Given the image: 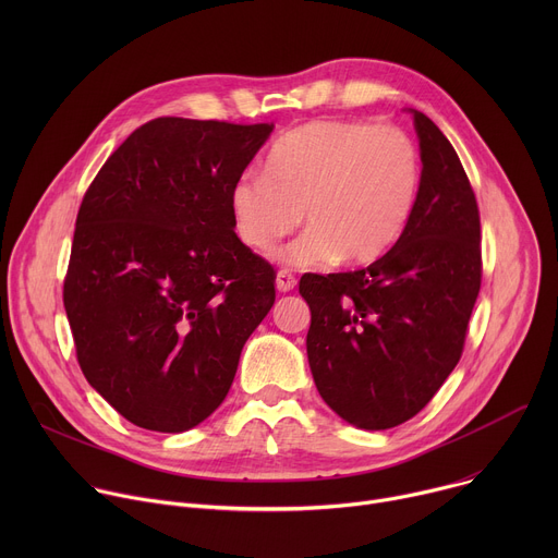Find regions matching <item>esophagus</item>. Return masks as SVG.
<instances>
[{
	"label": "esophagus",
	"instance_id": "esophagus-1",
	"mask_svg": "<svg viewBox=\"0 0 558 558\" xmlns=\"http://www.w3.org/2000/svg\"><path fill=\"white\" fill-rule=\"evenodd\" d=\"M295 284H298V280H295V276H293L289 269H280V271H278V276H276V289H278L280 293L291 291Z\"/></svg>",
	"mask_w": 558,
	"mask_h": 558
}]
</instances>
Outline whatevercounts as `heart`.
Returning <instances> with one entry per match:
<instances>
[{"label":"heart","instance_id":"heart-1","mask_svg":"<svg viewBox=\"0 0 558 558\" xmlns=\"http://www.w3.org/2000/svg\"><path fill=\"white\" fill-rule=\"evenodd\" d=\"M267 174H243L229 207L238 238L267 252L304 218L308 229L280 252L298 267L366 265L407 229L420 187V154L397 125L311 121L274 143Z\"/></svg>","mask_w":558,"mask_h":558}]
</instances>
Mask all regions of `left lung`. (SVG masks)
<instances>
[{"instance_id": "1", "label": "left lung", "mask_w": 558, "mask_h": 558, "mask_svg": "<svg viewBox=\"0 0 558 558\" xmlns=\"http://www.w3.org/2000/svg\"><path fill=\"white\" fill-rule=\"evenodd\" d=\"M422 181L390 252L344 274H304L306 355L323 400L349 424L415 417L457 366L482 289V222L450 141L413 110Z\"/></svg>"}]
</instances>
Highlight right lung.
<instances>
[{"label":"right lung","instance_id":"1","mask_svg":"<svg viewBox=\"0 0 558 558\" xmlns=\"http://www.w3.org/2000/svg\"><path fill=\"white\" fill-rule=\"evenodd\" d=\"M269 123L158 117L84 194L63 306L90 386L128 422L183 433L227 397L276 300V271L233 231L231 185Z\"/></svg>","mask_w":558,"mask_h":558}]
</instances>
